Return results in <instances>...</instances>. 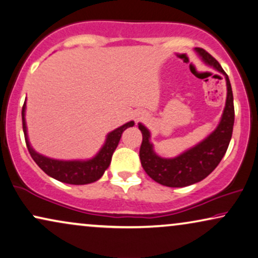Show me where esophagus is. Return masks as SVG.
<instances>
[{"label": "esophagus", "instance_id": "1", "mask_svg": "<svg viewBox=\"0 0 258 258\" xmlns=\"http://www.w3.org/2000/svg\"><path fill=\"white\" fill-rule=\"evenodd\" d=\"M142 118H140V116H138V118H137V120H140Z\"/></svg>", "mask_w": 258, "mask_h": 258}]
</instances>
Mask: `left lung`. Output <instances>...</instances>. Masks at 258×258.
Here are the masks:
<instances>
[{
    "label": "left lung",
    "mask_w": 258,
    "mask_h": 258,
    "mask_svg": "<svg viewBox=\"0 0 258 258\" xmlns=\"http://www.w3.org/2000/svg\"><path fill=\"white\" fill-rule=\"evenodd\" d=\"M196 51L208 64L224 74L226 79L228 95H226L222 120L217 128L197 146L192 147L173 159H165L153 152V146L149 140V130L139 123V130L143 135V142L139 151L143 169L154 181L169 187L188 186L207 178L221 163L232 136L235 108H233L231 84L228 75L223 71L218 61L207 50L203 48H196Z\"/></svg>",
    "instance_id": "8db88e82"
}]
</instances>
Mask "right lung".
I'll return each instance as SVG.
<instances>
[{
    "mask_svg": "<svg viewBox=\"0 0 258 258\" xmlns=\"http://www.w3.org/2000/svg\"><path fill=\"white\" fill-rule=\"evenodd\" d=\"M25 111L26 101L22 106V127L23 133H25L27 149H28L33 160L35 161L37 166H39L44 173H47L48 176H50L51 178H54V179L59 181H62V183L73 185L89 184L98 180L99 178H101L106 169H107L109 164H111L113 152H114L116 146H118L122 132L125 131L127 127H132L135 125V122L130 121L109 133L107 136V139H106L105 145L102 146L100 152H99L93 159H89L87 161L55 160L50 159V158L43 157L42 154L36 153L35 151L33 150V147L30 146V144L28 142V137H27Z\"/></svg>",
    "mask_w": 258,
    "mask_h": 258,
    "instance_id": "1",
    "label": "right lung"
}]
</instances>
